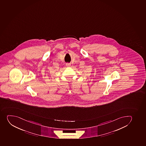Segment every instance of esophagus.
<instances>
[{"label":"esophagus","mask_w":146,"mask_h":146,"mask_svg":"<svg viewBox=\"0 0 146 146\" xmlns=\"http://www.w3.org/2000/svg\"><path fill=\"white\" fill-rule=\"evenodd\" d=\"M66 66H67V67H70V63H67L66 64Z\"/></svg>","instance_id":"esophagus-1"}]
</instances>
